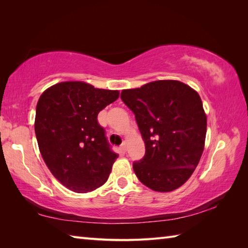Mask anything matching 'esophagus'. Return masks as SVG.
Masks as SVG:
<instances>
[{"label": "esophagus", "instance_id": "1", "mask_svg": "<svg viewBox=\"0 0 248 248\" xmlns=\"http://www.w3.org/2000/svg\"><path fill=\"white\" fill-rule=\"evenodd\" d=\"M120 149L123 150L124 152L127 151V143H125V141H124V143L121 144V146H120Z\"/></svg>", "mask_w": 248, "mask_h": 248}]
</instances>
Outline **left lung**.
I'll use <instances>...</instances> for the list:
<instances>
[{
  "label": "left lung",
  "mask_w": 248,
  "mask_h": 248,
  "mask_svg": "<svg viewBox=\"0 0 248 248\" xmlns=\"http://www.w3.org/2000/svg\"><path fill=\"white\" fill-rule=\"evenodd\" d=\"M124 103L135 115L146 146L133 163L139 180L156 192H171L192 176L204 148L207 116L197 92L173 80L124 89Z\"/></svg>",
  "instance_id": "obj_1"
}]
</instances>
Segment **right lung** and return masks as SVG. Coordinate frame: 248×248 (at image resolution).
<instances>
[{"label": "right lung", "mask_w": 248, "mask_h": 248, "mask_svg": "<svg viewBox=\"0 0 248 248\" xmlns=\"http://www.w3.org/2000/svg\"><path fill=\"white\" fill-rule=\"evenodd\" d=\"M118 97V91L62 82L37 102L35 133L41 156L52 175L73 192H92L108 180L118 155L97 117Z\"/></svg>", "instance_id": "add662e5"}]
</instances>
